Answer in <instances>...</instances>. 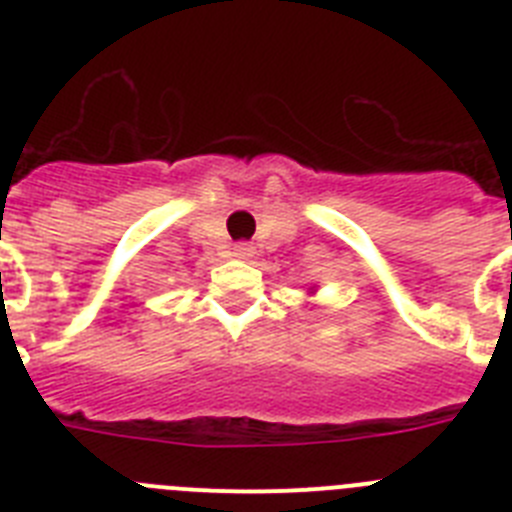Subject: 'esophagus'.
Listing matches in <instances>:
<instances>
[{"mask_svg": "<svg viewBox=\"0 0 512 512\" xmlns=\"http://www.w3.org/2000/svg\"><path fill=\"white\" fill-rule=\"evenodd\" d=\"M233 256H235V259L248 261L253 256V246H251V243H238V246L233 248Z\"/></svg>", "mask_w": 512, "mask_h": 512, "instance_id": "esophagus-1", "label": "esophagus"}]
</instances>
